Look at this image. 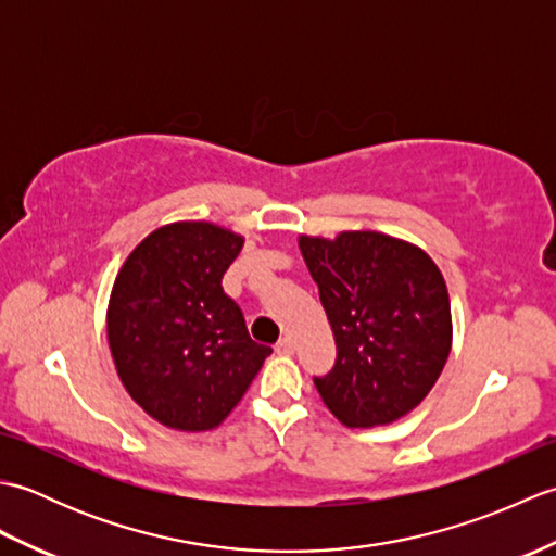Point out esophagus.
I'll list each match as a JSON object with an SVG mask.
<instances>
[{"label": "esophagus", "mask_w": 556, "mask_h": 556, "mask_svg": "<svg viewBox=\"0 0 556 556\" xmlns=\"http://www.w3.org/2000/svg\"><path fill=\"white\" fill-rule=\"evenodd\" d=\"M275 351H277V353H281V356H291V353L296 351V344H293V339H291V337H285V339H279V341H277Z\"/></svg>", "instance_id": "obj_1"}]
</instances>
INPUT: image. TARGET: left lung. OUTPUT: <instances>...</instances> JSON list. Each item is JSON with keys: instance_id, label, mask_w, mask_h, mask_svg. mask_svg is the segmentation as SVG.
Here are the masks:
<instances>
[{"instance_id": "left-lung-1", "label": "left lung", "mask_w": 556, "mask_h": 556, "mask_svg": "<svg viewBox=\"0 0 556 556\" xmlns=\"http://www.w3.org/2000/svg\"><path fill=\"white\" fill-rule=\"evenodd\" d=\"M337 341L334 368L313 377L349 428L394 422L428 396L452 351L442 271L418 245L380 231L299 239Z\"/></svg>"}]
</instances>
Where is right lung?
Segmentation results:
<instances>
[{"instance_id": "1", "label": "right lung", "mask_w": 556, "mask_h": 556, "mask_svg": "<svg viewBox=\"0 0 556 556\" xmlns=\"http://www.w3.org/2000/svg\"><path fill=\"white\" fill-rule=\"evenodd\" d=\"M243 236L174 222L140 241L116 275L108 339L126 392L172 430H212L239 404L271 353L248 334L222 289Z\"/></svg>"}]
</instances>
